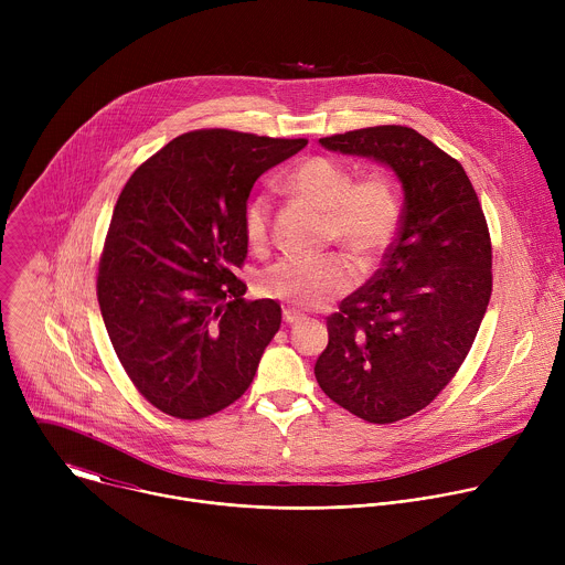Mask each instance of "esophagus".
<instances>
[{
	"instance_id": "obj_1",
	"label": "esophagus",
	"mask_w": 565,
	"mask_h": 565,
	"mask_svg": "<svg viewBox=\"0 0 565 565\" xmlns=\"http://www.w3.org/2000/svg\"><path fill=\"white\" fill-rule=\"evenodd\" d=\"M299 319H303V312H299L297 308H284V321L286 324H295V321H299Z\"/></svg>"
}]
</instances>
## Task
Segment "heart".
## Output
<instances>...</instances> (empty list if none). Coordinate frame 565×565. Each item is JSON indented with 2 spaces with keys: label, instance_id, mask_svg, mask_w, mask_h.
Returning a JSON list of instances; mask_svg holds the SVG:
<instances>
[{
  "label": "heart",
  "instance_id": "obj_1",
  "mask_svg": "<svg viewBox=\"0 0 565 565\" xmlns=\"http://www.w3.org/2000/svg\"><path fill=\"white\" fill-rule=\"evenodd\" d=\"M281 185L297 199L327 214V236L342 246L362 268H375L391 250L399 232L402 203L395 185L384 174L355 179L351 168L329 156H308L297 163ZM244 236L253 250L270 241V199L259 194L244 210ZM358 281L355 266L344 255L281 257L257 279L264 297L288 301L297 308H317Z\"/></svg>",
  "mask_w": 565,
  "mask_h": 565
}]
</instances>
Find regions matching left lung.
Here are the masks:
<instances>
[{
	"label": "left lung",
	"mask_w": 565,
	"mask_h": 565,
	"mask_svg": "<svg viewBox=\"0 0 565 565\" xmlns=\"http://www.w3.org/2000/svg\"><path fill=\"white\" fill-rule=\"evenodd\" d=\"M369 156L405 188L399 232L382 268L327 319L315 377L353 416L409 418L451 382L492 295L486 214L456 158L412 127L377 125L319 138Z\"/></svg>",
	"instance_id": "obj_1"
}]
</instances>
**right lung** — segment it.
<instances>
[{"label": "right lung", "instance_id": "1", "mask_svg": "<svg viewBox=\"0 0 565 565\" xmlns=\"http://www.w3.org/2000/svg\"><path fill=\"white\" fill-rule=\"evenodd\" d=\"M232 129L177 136L129 177L98 264L114 351L158 412L201 420L246 393L279 331L273 299H244V210L255 181L306 147Z\"/></svg>", "mask_w": 565, "mask_h": 565}]
</instances>
